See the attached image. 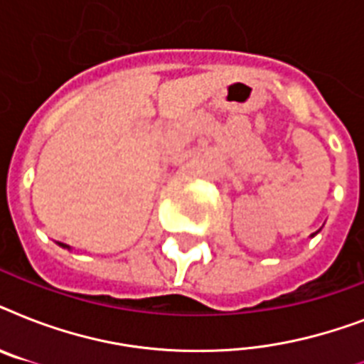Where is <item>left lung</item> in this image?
Segmentation results:
<instances>
[{"label": "left lung", "instance_id": "obj_1", "mask_svg": "<svg viewBox=\"0 0 364 364\" xmlns=\"http://www.w3.org/2000/svg\"><path fill=\"white\" fill-rule=\"evenodd\" d=\"M317 232H319V230H317ZM317 232H314V234H311V238H314V236H316V234H317Z\"/></svg>", "mask_w": 364, "mask_h": 364}]
</instances>
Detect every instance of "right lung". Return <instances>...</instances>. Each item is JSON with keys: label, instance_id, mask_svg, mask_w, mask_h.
<instances>
[{"label": "right lung", "instance_id": "obj_1", "mask_svg": "<svg viewBox=\"0 0 364 364\" xmlns=\"http://www.w3.org/2000/svg\"><path fill=\"white\" fill-rule=\"evenodd\" d=\"M56 243H58L60 247H64V249H71V247H70V245H65V243H62V242H56Z\"/></svg>", "mask_w": 364, "mask_h": 364}]
</instances>
